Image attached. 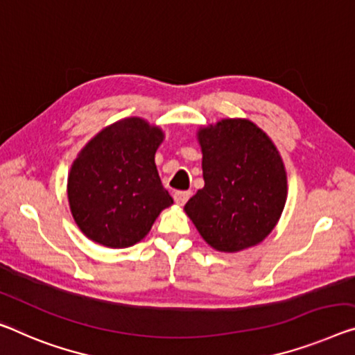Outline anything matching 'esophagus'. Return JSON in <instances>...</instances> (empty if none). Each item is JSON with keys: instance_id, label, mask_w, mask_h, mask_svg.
Instances as JSON below:
<instances>
[{"instance_id": "obj_1", "label": "esophagus", "mask_w": 355, "mask_h": 355, "mask_svg": "<svg viewBox=\"0 0 355 355\" xmlns=\"http://www.w3.org/2000/svg\"><path fill=\"white\" fill-rule=\"evenodd\" d=\"M173 198L179 206H182L187 203V200L190 198V192H187V190H178V192H174Z\"/></svg>"}]
</instances>
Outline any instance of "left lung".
Here are the masks:
<instances>
[{
	"instance_id": "left-lung-1",
	"label": "left lung",
	"mask_w": 355,
	"mask_h": 355,
	"mask_svg": "<svg viewBox=\"0 0 355 355\" xmlns=\"http://www.w3.org/2000/svg\"><path fill=\"white\" fill-rule=\"evenodd\" d=\"M205 187L185 212L206 243L238 252L268 236L284 209L287 178L281 155L261 130L243 119L201 128Z\"/></svg>"
}]
</instances>
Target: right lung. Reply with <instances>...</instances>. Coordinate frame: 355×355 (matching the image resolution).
I'll use <instances>...</instances> for the list:
<instances>
[{
  "mask_svg": "<svg viewBox=\"0 0 355 355\" xmlns=\"http://www.w3.org/2000/svg\"><path fill=\"white\" fill-rule=\"evenodd\" d=\"M162 139L160 128L130 117L84 147L71 168L68 200L87 238L114 249L133 246L173 205L154 162Z\"/></svg>",
  "mask_w": 355,
  "mask_h": 355,
  "instance_id": "1",
  "label": "right lung"
}]
</instances>
